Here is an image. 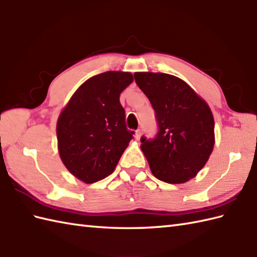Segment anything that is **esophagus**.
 Here are the masks:
<instances>
[{"mask_svg":"<svg viewBox=\"0 0 257 257\" xmlns=\"http://www.w3.org/2000/svg\"><path fill=\"white\" fill-rule=\"evenodd\" d=\"M141 135H143V130L141 129H138L137 132H136V135H135V138L137 139V140H139L140 139V137H141Z\"/></svg>","mask_w":257,"mask_h":257,"instance_id":"esophagus-1","label":"esophagus"}]
</instances>
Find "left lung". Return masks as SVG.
<instances>
[{
    "instance_id": "1",
    "label": "left lung",
    "mask_w": 257,
    "mask_h": 257,
    "mask_svg": "<svg viewBox=\"0 0 257 257\" xmlns=\"http://www.w3.org/2000/svg\"><path fill=\"white\" fill-rule=\"evenodd\" d=\"M134 77L148 97L158 125L154 138L140 139L151 172L167 183L187 182L204 167L214 147L210 107L176 76L136 73Z\"/></svg>"
}]
</instances>
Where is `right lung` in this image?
<instances>
[{
	"label": "right lung",
	"instance_id": "right-lung-1",
	"mask_svg": "<svg viewBox=\"0 0 257 257\" xmlns=\"http://www.w3.org/2000/svg\"><path fill=\"white\" fill-rule=\"evenodd\" d=\"M133 75L106 72L86 80L57 121L59 156L70 173L85 183L111 174L134 138L119 101Z\"/></svg>",
	"mask_w": 257,
	"mask_h": 257
}]
</instances>
